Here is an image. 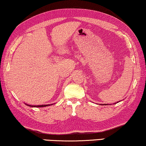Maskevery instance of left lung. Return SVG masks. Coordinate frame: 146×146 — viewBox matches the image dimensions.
Segmentation results:
<instances>
[{"label": "left lung", "mask_w": 146, "mask_h": 146, "mask_svg": "<svg viewBox=\"0 0 146 146\" xmlns=\"http://www.w3.org/2000/svg\"><path fill=\"white\" fill-rule=\"evenodd\" d=\"M119 102H120V101H119ZM115 104H116V103H115ZM101 105H104V106H106V105H107V104H101Z\"/></svg>", "instance_id": "obj_1"}]
</instances>
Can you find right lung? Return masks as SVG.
Masks as SVG:
<instances>
[{
  "label": "right lung",
  "instance_id": "obj_1",
  "mask_svg": "<svg viewBox=\"0 0 146 146\" xmlns=\"http://www.w3.org/2000/svg\"><path fill=\"white\" fill-rule=\"evenodd\" d=\"M29 106H31V107H36V108H42V107H46V106H51V105H53L52 104H43V105H37V106H35V105H29V104H27Z\"/></svg>",
  "mask_w": 146,
  "mask_h": 146
}]
</instances>
